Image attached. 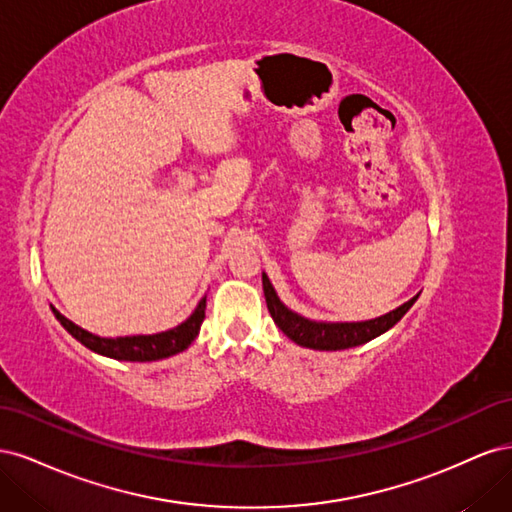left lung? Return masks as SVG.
<instances>
[{
    "mask_svg": "<svg viewBox=\"0 0 512 512\" xmlns=\"http://www.w3.org/2000/svg\"><path fill=\"white\" fill-rule=\"evenodd\" d=\"M262 290H265L269 314L277 327H280L294 344H299L303 348H312V350H344L352 346H361L369 342V339L389 331L393 324H397L401 318H404V314L418 299L416 294L414 299L393 309V312L374 320H365V322H314L290 312V309L277 299V294L265 273H262Z\"/></svg>",
    "mask_w": 512,
    "mask_h": 512,
    "instance_id": "left-lung-1",
    "label": "left lung"
}]
</instances>
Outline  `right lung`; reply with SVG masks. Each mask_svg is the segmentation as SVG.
Listing matches in <instances>:
<instances>
[{
	"label": "right lung",
	"instance_id": "obj_1",
	"mask_svg": "<svg viewBox=\"0 0 512 512\" xmlns=\"http://www.w3.org/2000/svg\"><path fill=\"white\" fill-rule=\"evenodd\" d=\"M205 307H207V299H203L198 303V307L194 309V314L181 322L179 327L164 331V333H156V335H134V337H117V339H106V337H98V335H91L89 331L76 327L74 322H70L68 318L61 316L57 309H53L55 318L61 322V327H64L74 339H79V342L94 350L102 356H108V359H117V361H138V363H145V361H160L166 359V356H173L177 352H183L188 348L198 331H200V324L205 320Z\"/></svg>",
	"mask_w": 512,
	"mask_h": 512
}]
</instances>
